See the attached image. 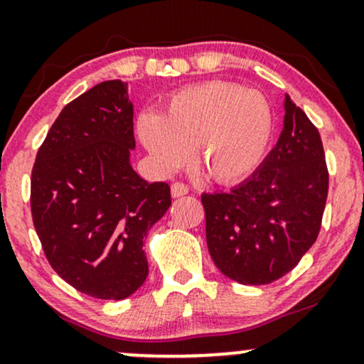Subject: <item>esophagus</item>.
Masks as SVG:
<instances>
[{
	"instance_id": "34e87169",
	"label": "esophagus",
	"mask_w": 364,
	"mask_h": 364,
	"mask_svg": "<svg viewBox=\"0 0 364 364\" xmlns=\"http://www.w3.org/2000/svg\"><path fill=\"white\" fill-rule=\"evenodd\" d=\"M186 193H188V186L183 185V183H173V185H171V195H173V198H179V196Z\"/></svg>"
}]
</instances>
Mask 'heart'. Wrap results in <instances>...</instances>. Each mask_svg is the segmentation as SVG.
I'll return each mask as SVG.
<instances>
[{
    "instance_id": "b5f03b06",
    "label": "heart",
    "mask_w": 364,
    "mask_h": 364,
    "mask_svg": "<svg viewBox=\"0 0 364 364\" xmlns=\"http://www.w3.org/2000/svg\"><path fill=\"white\" fill-rule=\"evenodd\" d=\"M272 129L265 95L220 80L178 90L161 114L145 111L136 119L141 145L161 173L178 171L191 149L196 168L220 185L241 181L262 164Z\"/></svg>"
}]
</instances>
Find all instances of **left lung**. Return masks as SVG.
I'll use <instances>...</instances> for the list:
<instances>
[{"mask_svg":"<svg viewBox=\"0 0 364 364\" xmlns=\"http://www.w3.org/2000/svg\"><path fill=\"white\" fill-rule=\"evenodd\" d=\"M284 112L277 144L252 176L202 195L212 260L245 286L270 284L298 265L316 241L327 202L318 129L287 94Z\"/></svg>","mask_w":364,"mask_h":364,"instance_id":"1","label":"left lung"}]
</instances>
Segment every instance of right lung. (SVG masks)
I'll return each mask as SVG.
<instances>
[{
	"mask_svg": "<svg viewBox=\"0 0 364 364\" xmlns=\"http://www.w3.org/2000/svg\"><path fill=\"white\" fill-rule=\"evenodd\" d=\"M128 83L107 80L63 107L37 152L34 228L56 274L99 299L128 298L149 275L144 237L171 205L168 183L133 169Z\"/></svg>",
	"mask_w": 364,
	"mask_h": 364,
	"instance_id": "obj_1",
	"label": "right lung"
}]
</instances>
